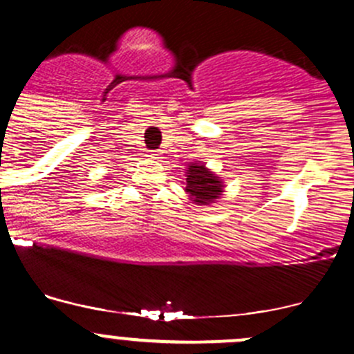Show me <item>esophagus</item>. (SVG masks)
Instances as JSON below:
<instances>
[{"label":"esophagus","instance_id":"esophagus-1","mask_svg":"<svg viewBox=\"0 0 354 354\" xmlns=\"http://www.w3.org/2000/svg\"><path fill=\"white\" fill-rule=\"evenodd\" d=\"M147 156L151 158V160H158L160 158V151H149V154Z\"/></svg>","mask_w":354,"mask_h":354}]
</instances>
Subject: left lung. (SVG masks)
I'll return each instance as SVG.
<instances>
[{"instance_id":"left-lung-1","label":"left lung","mask_w":354,"mask_h":354,"mask_svg":"<svg viewBox=\"0 0 354 354\" xmlns=\"http://www.w3.org/2000/svg\"><path fill=\"white\" fill-rule=\"evenodd\" d=\"M186 183V191L193 196L194 203L198 205L212 203L222 193V183L205 168V165L191 163Z\"/></svg>"}]
</instances>
